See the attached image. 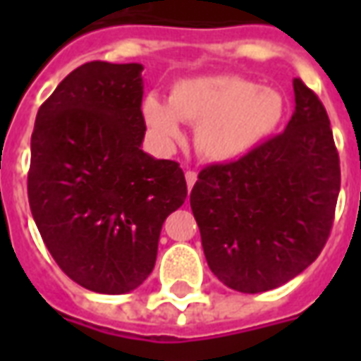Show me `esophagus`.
Segmentation results:
<instances>
[{
	"label": "esophagus",
	"instance_id": "34e87169",
	"mask_svg": "<svg viewBox=\"0 0 361 361\" xmlns=\"http://www.w3.org/2000/svg\"><path fill=\"white\" fill-rule=\"evenodd\" d=\"M185 181H188L189 189L193 188V185H195V181H197V172H193V170H188V172H185Z\"/></svg>",
	"mask_w": 361,
	"mask_h": 361
}]
</instances>
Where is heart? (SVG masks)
Returning <instances> with one entry per match:
<instances>
[{
  "label": "heart",
  "instance_id": "1",
  "mask_svg": "<svg viewBox=\"0 0 361 361\" xmlns=\"http://www.w3.org/2000/svg\"><path fill=\"white\" fill-rule=\"evenodd\" d=\"M286 100L272 87L238 75H199L170 87L168 102L142 100L145 126L162 145L183 137L181 121L195 126V147L211 162H234L259 149L282 123Z\"/></svg>",
  "mask_w": 361,
  "mask_h": 361
}]
</instances>
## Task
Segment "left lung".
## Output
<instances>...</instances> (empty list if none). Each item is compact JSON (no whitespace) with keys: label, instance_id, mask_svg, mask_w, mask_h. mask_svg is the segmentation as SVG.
Wrapping results in <instances>:
<instances>
[{"label":"left lung","instance_id":"8db88e82","mask_svg":"<svg viewBox=\"0 0 361 361\" xmlns=\"http://www.w3.org/2000/svg\"><path fill=\"white\" fill-rule=\"evenodd\" d=\"M294 102L284 133L235 162L207 166L189 195L211 271L243 294L305 271L333 228L341 164L331 121L300 79Z\"/></svg>","mask_w":361,"mask_h":361}]
</instances>
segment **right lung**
I'll list each match as a JSON object with an SVG mask.
<instances>
[{
	"label": "right lung",
	"instance_id": "right-lung-1",
	"mask_svg": "<svg viewBox=\"0 0 361 361\" xmlns=\"http://www.w3.org/2000/svg\"><path fill=\"white\" fill-rule=\"evenodd\" d=\"M142 66L90 61L40 106L30 139L28 203L67 276L127 294L157 263L160 230L188 185L178 162L141 149Z\"/></svg>",
	"mask_w": 361,
	"mask_h": 361
}]
</instances>
